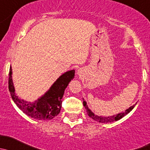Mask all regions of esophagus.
I'll return each instance as SVG.
<instances>
[{
	"instance_id": "1",
	"label": "esophagus",
	"mask_w": 150,
	"mask_h": 150,
	"mask_svg": "<svg viewBox=\"0 0 150 150\" xmlns=\"http://www.w3.org/2000/svg\"><path fill=\"white\" fill-rule=\"evenodd\" d=\"M81 74V71H80L79 69V70H78V72H77V74Z\"/></svg>"
}]
</instances>
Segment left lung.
<instances>
[{
	"instance_id": "left-lung-1",
	"label": "left lung",
	"mask_w": 150,
	"mask_h": 150,
	"mask_svg": "<svg viewBox=\"0 0 150 150\" xmlns=\"http://www.w3.org/2000/svg\"><path fill=\"white\" fill-rule=\"evenodd\" d=\"M136 104H137V103H136ZM136 104L134 105L133 106H131L129 109H126L124 112H119V113L116 114V115H111V116L103 117V116H99V115H95V113H93V112L90 110V109H89L88 106L86 105V101H84V99H83V105H84V108H85L88 115H89L91 118H92V119L95 120V121L100 122V123H111V122L118 121V120H120L121 118H123V117H124L125 115H127L129 112H130L132 110V109L134 108V106L136 105Z\"/></svg>"
}]
</instances>
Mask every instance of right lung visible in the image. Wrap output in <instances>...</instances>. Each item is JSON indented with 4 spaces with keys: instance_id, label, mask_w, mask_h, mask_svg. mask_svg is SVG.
<instances>
[{
    "instance_id": "add662e5",
    "label": "right lung",
    "mask_w": 150,
    "mask_h": 150,
    "mask_svg": "<svg viewBox=\"0 0 150 150\" xmlns=\"http://www.w3.org/2000/svg\"><path fill=\"white\" fill-rule=\"evenodd\" d=\"M75 71L71 70L62 74L48 91L35 103L24 101L16 96L12 80V69L10 67L8 89L11 96L17 107L28 116L37 120H51L59 114L62 105V98L69 83L74 77Z\"/></svg>"
}]
</instances>
